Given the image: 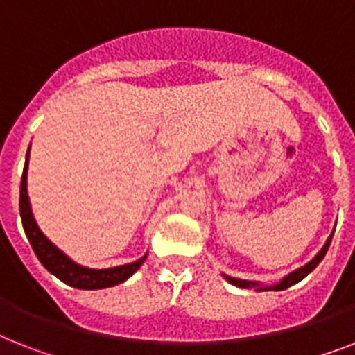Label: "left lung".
Returning a JSON list of instances; mask_svg holds the SVG:
<instances>
[{"mask_svg": "<svg viewBox=\"0 0 355 355\" xmlns=\"http://www.w3.org/2000/svg\"><path fill=\"white\" fill-rule=\"evenodd\" d=\"M330 243H332V235H330V237H328L327 244H324V246H322L321 252H319L318 255H315V257L312 259V261L308 262V264H304V266H302V268H299V270H295V272H292V273H290V275H286V277L282 279L281 282H277V284H273V286H261V284H259V282L244 281V279L227 277V275H224V277L227 279V282H232L233 286H239V288H255V290H257V292H264V290H277V292H279V290H286V288H290V286H292V284H295V282L302 281V279L306 277L308 273L312 272L313 268L318 266L319 262L322 261V257H324V255H327L328 246H330Z\"/></svg>", "mask_w": 355, "mask_h": 355, "instance_id": "8db88e82", "label": "left lung"}]
</instances>
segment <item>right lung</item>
Returning a JSON list of instances; mask_svg holds the SVG:
<instances>
[{
  "label": "right lung",
  "mask_w": 355,
  "mask_h": 355,
  "mask_svg": "<svg viewBox=\"0 0 355 355\" xmlns=\"http://www.w3.org/2000/svg\"><path fill=\"white\" fill-rule=\"evenodd\" d=\"M31 149V148H28ZM27 164H28V153L27 160H25V169L21 175V187H19V215H21L23 230L27 235L28 243L33 246L36 257L40 259L43 266L47 268L49 272L56 275L60 281L73 288H80V290H100V288L116 286L120 282L128 281L132 273L137 272L138 268L142 266V262L146 261L148 255H144L142 259H138L137 262L131 264H123V266L107 268V270H93V268L80 266L76 262L60 252L51 241L42 233V230L37 227L36 220L31 211V202H28L27 195Z\"/></svg>",
  "instance_id": "add662e5"
}]
</instances>
